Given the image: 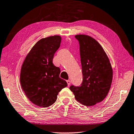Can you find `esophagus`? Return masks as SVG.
<instances>
[{
  "label": "esophagus",
  "mask_w": 134,
  "mask_h": 134,
  "mask_svg": "<svg viewBox=\"0 0 134 134\" xmlns=\"http://www.w3.org/2000/svg\"><path fill=\"white\" fill-rule=\"evenodd\" d=\"M67 85L69 86V85H70L71 82H70V81H69V80H67Z\"/></svg>",
  "instance_id": "esophagus-1"
}]
</instances>
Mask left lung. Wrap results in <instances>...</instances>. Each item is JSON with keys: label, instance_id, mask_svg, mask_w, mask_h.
I'll use <instances>...</instances> for the list:
<instances>
[{"label": "left lung", "instance_id": "left-lung-1", "mask_svg": "<svg viewBox=\"0 0 134 134\" xmlns=\"http://www.w3.org/2000/svg\"><path fill=\"white\" fill-rule=\"evenodd\" d=\"M79 41L82 71V83L73 85L70 90L80 103L87 107L100 102L110 90L113 69L109 59L102 46L90 36L75 35Z\"/></svg>", "mask_w": 134, "mask_h": 134}]
</instances>
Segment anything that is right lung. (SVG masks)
I'll return each instance as SVG.
<instances>
[{
	"label": "right lung",
	"instance_id": "1",
	"mask_svg": "<svg viewBox=\"0 0 134 134\" xmlns=\"http://www.w3.org/2000/svg\"><path fill=\"white\" fill-rule=\"evenodd\" d=\"M61 41L59 35L40 40L21 65L20 80L22 90L29 100L40 107L53 104L58 93L67 86L66 81L59 77L60 69L52 63Z\"/></svg>",
	"mask_w": 134,
	"mask_h": 134
}]
</instances>
